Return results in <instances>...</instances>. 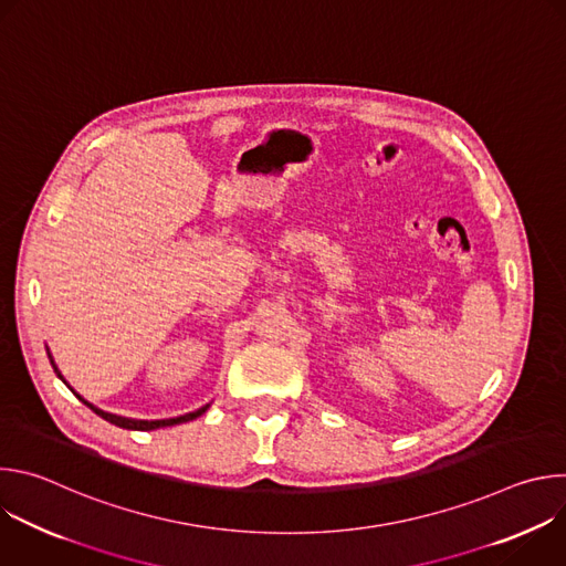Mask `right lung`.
<instances>
[{"mask_svg": "<svg viewBox=\"0 0 566 566\" xmlns=\"http://www.w3.org/2000/svg\"><path fill=\"white\" fill-rule=\"evenodd\" d=\"M46 354H49V349H46ZM49 360H51V365H53V371L57 374V378L71 389V385L64 380V376L60 374V369L55 367V363H53V358H51V354H49ZM73 391V389H71ZM75 394V391H73ZM80 400L85 402V406L90 408V410H94L98 417H103L105 421H109V423H114V426H118V428H125V430H158V428H168V426H179V423H188V421H195L197 417H201L208 408H210V402L208 406H203V408H199V410H195V412H188V415H181V417H175V419H156V421H143V419H127V417H118V415H109V412H105V410H101V408H96L94 402H90V400H85L83 396L80 394H75Z\"/></svg>", "mask_w": 566, "mask_h": 566, "instance_id": "right-lung-1", "label": "right lung"}]
</instances>
